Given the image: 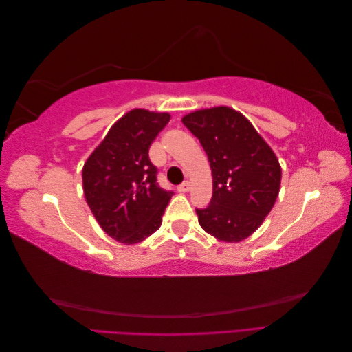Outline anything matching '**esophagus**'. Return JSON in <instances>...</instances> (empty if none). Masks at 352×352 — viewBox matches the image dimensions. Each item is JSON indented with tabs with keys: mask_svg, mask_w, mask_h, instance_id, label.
<instances>
[{
	"mask_svg": "<svg viewBox=\"0 0 352 352\" xmlns=\"http://www.w3.org/2000/svg\"><path fill=\"white\" fill-rule=\"evenodd\" d=\"M189 189H190V184H189V182H184V184H180V185L177 186L179 192H188Z\"/></svg>",
	"mask_w": 352,
	"mask_h": 352,
	"instance_id": "1",
	"label": "esophagus"
}]
</instances>
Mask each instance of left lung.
Here are the masks:
<instances>
[{
	"label": "left lung",
	"mask_w": 352,
	"mask_h": 352,
	"mask_svg": "<svg viewBox=\"0 0 352 352\" xmlns=\"http://www.w3.org/2000/svg\"><path fill=\"white\" fill-rule=\"evenodd\" d=\"M182 122L199 140L212 173L210 204L195 208L201 228L225 242L247 239L278 198V158L254 126L229 107L190 113Z\"/></svg>",
	"instance_id": "obj_1"
}]
</instances>
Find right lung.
I'll return each instance as SVG.
<instances>
[{"instance_id": "1", "label": "right lung", "mask_w": 352, "mask_h": 352, "mask_svg": "<svg viewBox=\"0 0 352 352\" xmlns=\"http://www.w3.org/2000/svg\"><path fill=\"white\" fill-rule=\"evenodd\" d=\"M168 120L167 113L129 111L83 166V192L92 214L122 243L141 242L162 226L173 190L158 185L148 151Z\"/></svg>"}]
</instances>
